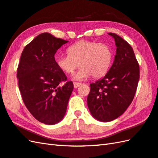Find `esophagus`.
Here are the masks:
<instances>
[{
	"instance_id": "obj_1",
	"label": "esophagus",
	"mask_w": 158,
	"mask_h": 158,
	"mask_svg": "<svg viewBox=\"0 0 158 158\" xmlns=\"http://www.w3.org/2000/svg\"><path fill=\"white\" fill-rule=\"evenodd\" d=\"M81 85V83H78V82H74V83H73V85H74L75 88H77Z\"/></svg>"
}]
</instances>
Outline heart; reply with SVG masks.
Wrapping results in <instances>:
<instances>
[{
  "label": "heart",
  "mask_w": 158,
  "mask_h": 158,
  "mask_svg": "<svg viewBox=\"0 0 158 158\" xmlns=\"http://www.w3.org/2000/svg\"><path fill=\"white\" fill-rule=\"evenodd\" d=\"M68 55L58 56L56 64L66 74H72L81 66L74 75L76 80H85L93 75L94 78L104 76L112 61V51L108 45L94 41L80 40L67 49Z\"/></svg>",
  "instance_id": "obj_1"
}]
</instances>
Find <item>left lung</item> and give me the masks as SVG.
I'll list each match as a JSON object with an SVG mask.
<instances>
[{
    "label": "left lung",
    "mask_w": 158,
    "mask_h": 158,
    "mask_svg": "<svg viewBox=\"0 0 158 158\" xmlns=\"http://www.w3.org/2000/svg\"><path fill=\"white\" fill-rule=\"evenodd\" d=\"M114 39L116 52L104 78L90 84L87 102L95 118L110 122L125 112L133 100L139 80V65L131 45L119 35Z\"/></svg>",
    "instance_id": "1"
}]
</instances>
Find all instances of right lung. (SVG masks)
Returning <instances> with one entry per match:
<instances>
[{
	"instance_id": "add662e5",
	"label": "right lung",
	"mask_w": 158,
	"mask_h": 158,
	"mask_svg": "<svg viewBox=\"0 0 158 158\" xmlns=\"http://www.w3.org/2000/svg\"><path fill=\"white\" fill-rule=\"evenodd\" d=\"M68 41L49 33L38 35L24 48L17 78L22 100L40 123H58L63 118L73 84L56 64L54 54ZM66 82L61 86L60 83Z\"/></svg>"
}]
</instances>
